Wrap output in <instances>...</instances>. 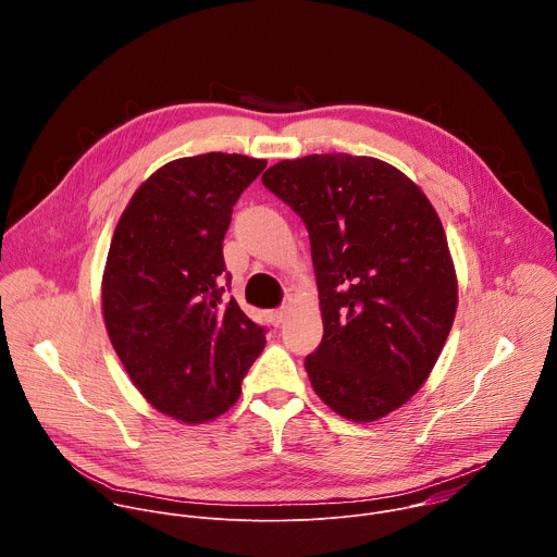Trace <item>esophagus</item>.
Masks as SVG:
<instances>
[{"label":"esophagus","mask_w":557,"mask_h":557,"mask_svg":"<svg viewBox=\"0 0 557 557\" xmlns=\"http://www.w3.org/2000/svg\"><path fill=\"white\" fill-rule=\"evenodd\" d=\"M286 317H288V308H277V310H271V312H269V322H271L273 326H280V324L286 322Z\"/></svg>","instance_id":"obj_1"}]
</instances>
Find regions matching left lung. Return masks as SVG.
<instances>
[{
    "label": "left lung",
    "mask_w": 557,
    "mask_h": 557,
    "mask_svg": "<svg viewBox=\"0 0 557 557\" xmlns=\"http://www.w3.org/2000/svg\"><path fill=\"white\" fill-rule=\"evenodd\" d=\"M262 183L306 224L324 337L304 361L339 417L376 421L430 376L458 304L443 224L425 194L370 156L310 153Z\"/></svg>",
    "instance_id": "left-lung-1"
}]
</instances>
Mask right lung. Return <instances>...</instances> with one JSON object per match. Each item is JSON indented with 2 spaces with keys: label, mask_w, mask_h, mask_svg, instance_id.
Wrapping results in <instances>:
<instances>
[{
  "label": "right lung",
  "mask_w": 557,
  "mask_h": 557,
  "mask_svg": "<svg viewBox=\"0 0 557 557\" xmlns=\"http://www.w3.org/2000/svg\"><path fill=\"white\" fill-rule=\"evenodd\" d=\"M267 161L209 151L153 172L132 196L103 273V320L132 383L183 423L224 414L264 350L233 297L222 240Z\"/></svg>",
  "instance_id": "1"
}]
</instances>
